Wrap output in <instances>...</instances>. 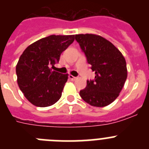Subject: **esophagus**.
Returning a JSON list of instances; mask_svg holds the SVG:
<instances>
[{
	"label": "esophagus",
	"mask_w": 149,
	"mask_h": 149,
	"mask_svg": "<svg viewBox=\"0 0 149 149\" xmlns=\"http://www.w3.org/2000/svg\"><path fill=\"white\" fill-rule=\"evenodd\" d=\"M68 78L70 79V80H72V81H74V80H76V79H77V77H74L73 75H69L68 76Z\"/></svg>",
	"instance_id": "obj_1"
}]
</instances>
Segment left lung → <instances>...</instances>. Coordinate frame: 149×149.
<instances>
[{
  "instance_id": "1",
  "label": "left lung",
  "mask_w": 149,
  "mask_h": 149,
  "mask_svg": "<svg viewBox=\"0 0 149 149\" xmlns=\"http://www.w3.org/2000/svg\"><path fill=\"white\" fill-rule=\"evenodd\" d=\"M75 40L86 55L94 80L86 81L80 95L93 107H105L113 102L122 91L127 76L126 61L110 41L95 34H77Z\"/></svg>"
}]
</instances>
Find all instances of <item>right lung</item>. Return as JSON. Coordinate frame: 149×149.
Instances as JSON below:
<instances>
[{
    "mask_svg": "<svg viewBox=\"0 0 149 149\" xmlns=\"http://www.w3.org/2000/svg\"><path fill=\"white\" fill-rule=\"evenodd\" d=\"M74 40V35H51L26 48L16 65L17 82L25 98L39 107L55 104L62 95L68 74L52 71L62 52Z\"/></svg>",
    "mask_w": 149,
    "mask_h": 149,
    "instance_id": "1",
    "label": "right lung"
}]
</instances>
